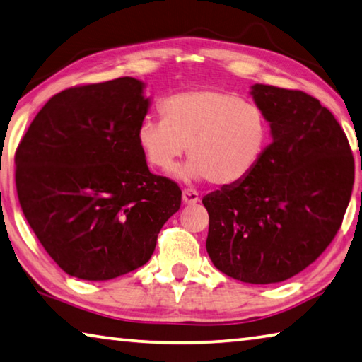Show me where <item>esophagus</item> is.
Instances as JSON below:
<instances>
[{"mask_svg":"<svg viewBox=\"0 0 362 362\" xmlns=\"http://www.w3.org/2000/svg\"><path fill=\"white\" fill-rule=\"evenodd\" d=\"M182 202H185V205L197 204L199 192L194 191V189H185V191H182Z\"/></svg>","mask_w":362,"mask_h":362,"instance_id":"34e87169","label":"esophagus"}]
</instances>
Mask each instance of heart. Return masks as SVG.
Wrapping results in <instances>:
<instances>
[{"label": "heart", "instance_id": "obj_1", "mask_svg": "<svg viewBox=\"0 0 362 362\" xmlns=\"http://www.w3.org/2000/svg\"><path fill=\"white\" fill-rule=\"evenodd\" d=\"M162 120L146 117L136 139L151 168L168 171L187 146L191 158L180 173L235 186L257 167L269 144L270 122L261 106L223 88H197L165 98Z\"/></svg>", "mask_w": 362, "mask_h": 362}]
</instances>
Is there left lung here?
<instances>
[{"label":"left lung","mask_w":362,"mask_h":362,"mask_svg":"<svg viewBox=\"0 0 362 362\" xmlns=\"http://www.w3.org/2000/svg\"><path fill=\"white\" fill-rule=\"evenodd\" d=\"M272 143L252 173L204 197L206 251L214 267L243 283L288 280L313 264L344 221L354 158L337 119L312 95L252 86Z\"/></svg>","instance_id":"8db88e82"}]
</instances>
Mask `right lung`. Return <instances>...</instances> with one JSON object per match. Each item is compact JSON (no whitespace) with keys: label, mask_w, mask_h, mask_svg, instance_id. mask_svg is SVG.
<instances>
[{"label":"right lung","mask_w":362,"mask_h":362,"mask_svg":"<svg viewBox=\"0 0 362 362\" xmlns=\"http://www.w3.org/2000/svg\"><path fill=\"white\" fill-rule=\"evenodd\" d=\"M148 107L133 78L69 87L41 107L17 146L22 211L68 275L101 281L139 269L180 210V186L152 175L138 146Z\"/></svg>","instance_id":"1"}]
</instances>
